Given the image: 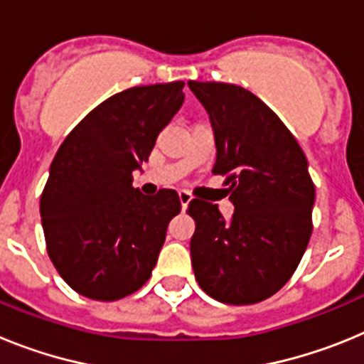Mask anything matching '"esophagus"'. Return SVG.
Wrapping results in <instances>:
<instances>
[{
	"mask_svg": "<svg viewBox=\"0 0 364 364\" xmlns=\"http://www.w3.org/2000/svg\"><path fill=\"white\" fill-rule=\"evenodd\" d=\"M178 200L180 205H182V210H186L189 202H191V195L188 191H178Z\"/></svg>",
	"mask_w": 364,
	"mask_h": 364,
	"instance_id": "34e87169",
	"label": "esophagus"
}]
</instances>
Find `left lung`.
Segmentation results:
<instances>
[{"label":"left lung","instance_id":"1","mask_svg":"<svg viewBox=\"0 0 364 364\" xmlns=\"http://www.w3.org/2000/svg\"><path fill=\"white\" fill-rule=\"evenodd\" d=\"M210 114L213 173L226 176L235 211L193 198L191 264L202 290L226 304H253L290 281L311 235L315 188L308 160L281 118L244 87L188 82Z\"/></svg>","mask_w":364,"mask_h":364}]
</instances>
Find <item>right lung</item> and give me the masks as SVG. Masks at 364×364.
Segmentation results:
<instances>
[{"label": "right lung", "instance_id": "obj_1", "mask_svg": "<svg viewBox=\"0 0 364 364\" xmlns=\"http://www.w3.org/2000/svg\"><path fill=\"white\" fill-rule=\"evenodd\" d=\"M184 82L131 87L92 109L58 149L40 200L47 252L63 281L95 301H117L151 277L176 191L133 188L160 131L184 104Z\"/></svg>", "mask_w": 364, "mask_h": 364}]
</instances>
